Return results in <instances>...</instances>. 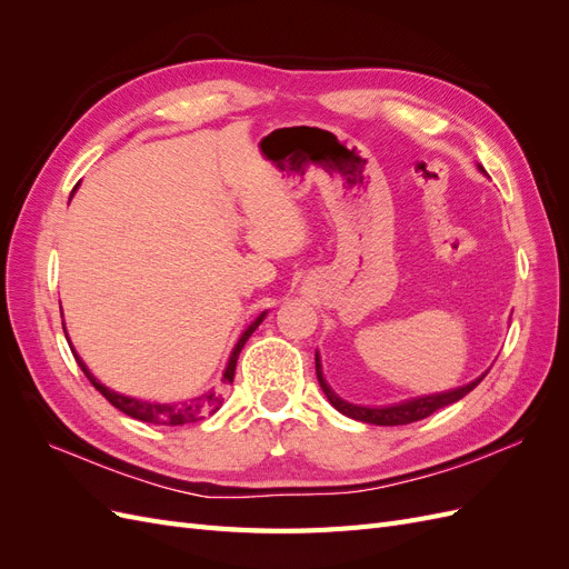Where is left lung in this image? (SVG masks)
<instances>
[{"label":"left lung","mask_w":569,"mask_h":569,"mask_svg":"<svg viewBox=\"0 0 569 569\" xmlns=\"http://www.w3.org/2000/svg\"><path fill=\"white\" fill-rule=\"evenodd\" d=\"M479 170H485L479 166ZM316 375H318V382L327 396V401H330L341 416H347L351 420H358V422H368V425H380V427H396V425H410V422H418V420H425L432 416V412H437L439 408L443 406H451L456 401H460L462 396H468L481 380H485V375H479L477 380H472L470 385H462L458 389H451V391H441V393H429V396H418V399H408V401H401V403H393V406H380V408H368V406H356V403H349L343 401L341 396H337L332 391V387L327 385L325 375H322V366H320V356L316 351Z\"/></svg>","instance_id":"1"}]
</instances>
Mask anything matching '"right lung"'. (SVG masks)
Returning a JSON list of instances; mask_svg holds the SVG:
<instances>
[{
	"instance_id": "right-lung-1",
	"label": "right lung",
	"mask_w": 569,
	"mask_h": 569,
	"mask_svg": "<svg viewBox=\"0 0 569 569\" xmlns=\"http://www.w3.org/2000/svg\"><path fill=\"white\" fill-rule=\"evenodd\" d=\"M71 197H73V194H71ZM263 318H266V311L247 327V330L242 332V337L237 339L234 349H232V353H230V358H228L226 372H222L220 387H213V389H209V391H203V393L194 396V399H184V401H176V403H159V401L134 399V396L118 393V391L104 387V385H101V382L97 380V377L90 372V368L82 363V358L76 353L73 343H71V341H68V343H71V351H73V356H76V360H78L80 370H82L84 375H88V380L92 382V387H94L101 396H104V399H107L111 406H116L118 410H123L126 416H130V418H134V420L151 422V425H170V427H176V425H187V422L203 420L206 416H211V412H216V410L220 408V403H222V391H220V389L228 387V385L232 382L234 368H237V356H239V351L244 349V343H247V339L253 335L256 327L263 322ZM66 339H68V335H66Z\"/></svg>"
}]
</instances>
